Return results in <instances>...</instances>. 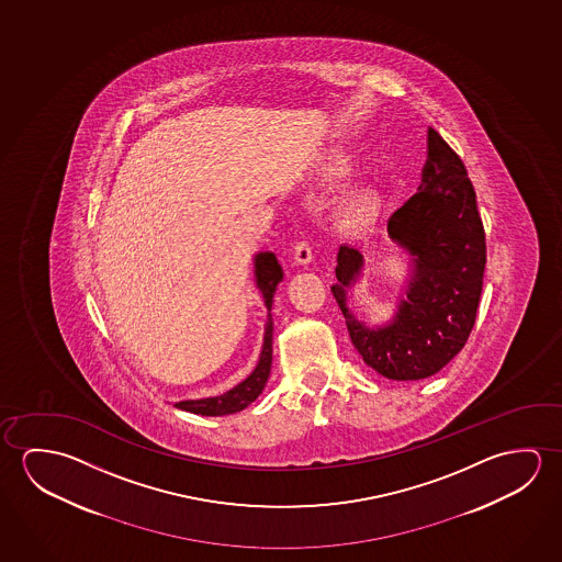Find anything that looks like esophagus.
<instances>
[{
    "label": "esophagus",
    "instance_id": "34e87169",
    "mask_svg": "<svg viewBox=\"0 0 562 562\" xmlns=\"http://www.w3.org/2000/svg\"><path fill=\"white\" fill-rule=\"evenodd\" d=\"M293 258L299 266H308L312 261L311 244L306 240L296 241L293 248Z\"/></svg>",
    "mask_w": 562,
    "mask_h": 562
}]
</instances>
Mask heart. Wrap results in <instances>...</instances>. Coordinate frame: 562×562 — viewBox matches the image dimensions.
<instances>
[{"label": "heart", "instance_id": "heart-1", "mask_svg": "<svg viewBox=\"0 0 562 562\" xmlns=\"http://www.w3.org/2000/svg\"><path fill=\"white\" fill-rule=\"evenodd\" d=\"M351 171L348 160H338L328 168L330 178H344ZM381 213V196L374 189H357L346 196L336 209V218L344 231L361 232L373 226L376 216Z\"/></svg>", "mask_w": 562, "mask_h": 562}]
</instances>
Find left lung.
Instances as JSON below:
<instances>
[{
    "instance_id": "obj_1",
    "label": "left lung",
    "mask_w": 562,
    "mask_h": 562,
    "mask_svg": "<svg viewBox=\"0 0 562 562\" xmlns=\"http://www.w3.org/2000/svg\"><path fill=\"white\" fill-rule=\"evenodd\" d=\"M426 154L418 191L389 218V236L416 258L394 321L371 330L349 314L346 289L363 266L356 248H339L331 286L359 356L392 381L431 376L464 348L486 268V236L463 160L431 126Z\"/></svg>"
}]
</instances>
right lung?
I'll list each match as a JSON object with an SVG mask.
<instances>
[{"mask_svg": "<svg viewBox=\"0 0 562 562\" xmlns=\"http://www.w3.org/2000/svg\"><path fill=\"white\" fill-rule=\"evenodd\" d=\"M256 277H258L259 291L263 293L266 306L271 311L276 286L283 281V269L277 261L276 254L266 251L256 258ZM271 357H273V318L269 314L268 326H266V341L261 349V357L254 373L244 383L234 386L232 391L224 392L216 398H203V401H183L176 404V408L201 414V416H226L240 412L258 398L263 386L268 383L269 371H271Z\"/></svg>", "mask_w": 562, "mask_h": 562, "instance_id": "right-lung-1", "label": "right lung"}]
</instances>
